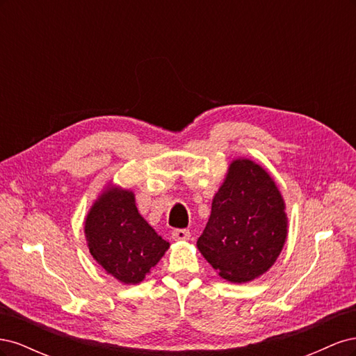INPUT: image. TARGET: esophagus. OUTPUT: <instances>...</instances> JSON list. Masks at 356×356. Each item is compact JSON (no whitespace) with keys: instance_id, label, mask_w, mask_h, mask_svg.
Returning a JSON list of instances; mask_svg holds the SVG:
<instances>
[{"instance_id":"obj_1","label":"esophagus","mask_w":356,"mask_h":356,"mask_svg":"<svg viewBox=\"0 0 356 356\" xmlns=\"http://www.w3.org/2000/svg\"><path fill=\"white\" fill-rule=\"evenodd\" d=\"M190 230L187 229H175L174 232H172V238H174L175 241H188L190 239Z\"/></svg>"}]
</instances>
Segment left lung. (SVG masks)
<instances>
[{
  "label": "left lung",
  "instance_id": "8db88e82",
  "mask_svg": "<svg viewBox=\"0 0 356 356\" xmlns=\"http://www.w3.org/2000/svg\"><path fill=\"white\" fill-rule=\"evenodd\" d=\"M285 239V204L275 181L254 161L234 160L212 200L199 251L221 277L242 284L272 267Z\"/></svg>",
  "mask_w": 356,
  "mask_h": 356
}]
</instances>
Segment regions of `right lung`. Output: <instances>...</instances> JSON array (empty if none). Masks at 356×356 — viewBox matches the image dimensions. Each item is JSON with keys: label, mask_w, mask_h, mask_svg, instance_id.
Here are the masks:
<instances>
[{"label": "right lung", "mask_w": 356, "mask_h": 356, "mask_svg": "<svg viewBox=\"0 0 356 356\" xmlns=\"http://www.w3.org/2000/svg\"><path fill=\"white\" fill-rule=\"evenodd\" d=\"M86 238L93 258L124 284H139L154 267L169 242L139 215L132 191L110 188L86 220Z\"/></svg>", "instance_id": "add662e5"}]
</instances>
